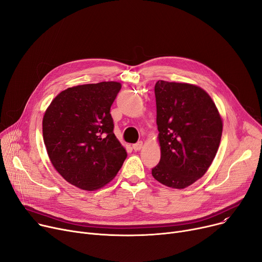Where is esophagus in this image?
<instances>
[{"label": "esophagus", "instance_id": "1", "mask_svg": "<svg viewBox=\"0 0 262 262\" xmlns=\"http://www.w3.org/2000/svg\"><path fill=\"white\" fill-rule=\"evenodd\" d=\"M142 145H143V143H142L141 141H140V142H137V143L133 144V148H134L135 150H139V149L142 148Z\"/></svg>", "mask_w": 262, "mask_h": 262}]
</instances>
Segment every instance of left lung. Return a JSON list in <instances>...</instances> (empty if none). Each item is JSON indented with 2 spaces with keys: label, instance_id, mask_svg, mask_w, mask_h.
<instances>
[{
  "label": "left lung",
  "instance_id": "obj_1",
  "mask_svg": "<svg viewBox=\"0 0 262 262\" xmlns=\"http://www.w3.org/2000/svg\"><path fill=\"white\" fill-rule=\"evenodd\" d=\"M155 98L161 156L152 175L164 186L184 189L212 163L222 119L209 94L195 85L158 80Z\"/></svg>",
  "mask_w": 262,
  "mask_h": 262
}]
</instances>
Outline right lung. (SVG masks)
I'll return each mask as SVG.
<instances>
[{
    "label": "right lung",
    "mask_w": 262,
    "mask_h": 262,
    "mask_svg": "<svg viewBox=\"0 0 262 262\" xmlns=\"http://www.w3.org/2000/svg\"><path fill=\"white\" fill-rule=\"evenodd\" d=\"M120 89L118 81L68 88L43 116V141L53 167L79 189L93 191L108 184L127 156L110 115Z\"/></svg>",
    "instance_id": "1"
}]
</instances>
